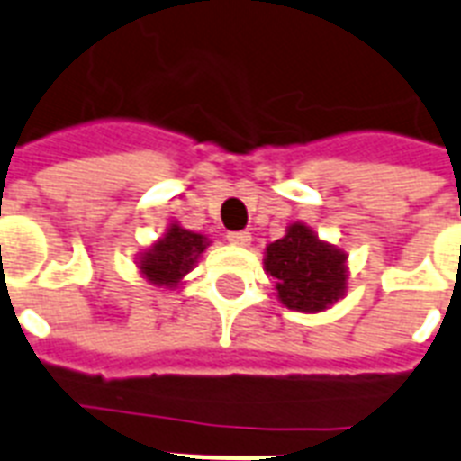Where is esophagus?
<instances>
[{
	"label": "esophagus",
	"mask_w": 461,
	"mask_h": 461,
	"mask_svg": "<svg viewBox=\"0 0 461 461\" xmlns=\"http://www.w3.org/2000/svg\"><path fill=\"white\" fill-rule=\"evenodd\" d=\"M227 241H230L231 246H249L251 244V234H249V231H230V234H227Z\"/></svg>",
	"instance_id": "obj_1"
}]
</instances>
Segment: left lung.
Masks as SVG:
<instances>
[{
    "instance_id": "1",
    "label": "left lung",
    "mask_w": 461,
    "mask_h": 461,
    "mask_svg": "<svg viewBox=\"0 0 461 461\" xmlns=\"http://www.w3.org/2000/svg\"><path fill=\"white\" fill-rule=\"evenodd\" d=\"M347 253L325 244L306 224H289L287 234L266 249V270L280 302L292 311L315 313L342 299Z\"/></svg>"
}]
</instances>
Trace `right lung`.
<instances>
[{"instance_id":"add662e5","label":"right lung","mask_w":461,"mask_h":461,"mask_svg":"<svg viewBox=\"0 0 461 461\" xmlns=\"http://www.w3.org/2000/svg\"><path fill=\"white\" fill-rule=\"evenodd\" d=\"M205 237L188 231L179 224H172L159 241H155L143 256H140V273L155 287H176L181 277L195 266V260L205 251Z\"/></svg>"}]
</instances>
